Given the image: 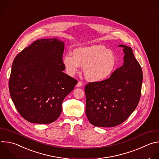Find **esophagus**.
<instances>
[{"mask_svg": "<svg viewBox=\"0 0 159 159\" xmlns=\"http://www.w3.org/2000/svg\"><path fill=\"white\" fill-rule=\"evenodd\" d=\"M81 86H82V82H79L77 84V85H76V87H80Z\"/></svg>", "mask_w": 159, "mask_h": 159, "instance_id": "esophagus-1", "label": "esophagus"}]
</instances>
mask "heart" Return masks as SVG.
<instances>
[{
    "label": "heart",
    "instance_id": "b5f03b06",
    "mask_svg": "<svg viewBox=\"0 0 159 159\" xmlns=\"http://www.w3.org/2000/svg\"><path fill=\"white\" fill-rule=\"evenodd\" d=\"M67 73L75 75L80 66L84 67L85 79L91 82H99L107 79L114 72L117 60L114 53L102 45H92L77 48L73 56L67 54L63 59Z\"/></svg>",
    "mask_w": 159,
    "mask_h": 159
}]
</instances>
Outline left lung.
I'll list each match as a JSON object with an SVG mask.
<instances>
[{
  "label": "left lung",
  "mask_w": 159,
  "mask_h": 159,
  "mask_svg": "<svg viewBox=\"0 0 159 159\" xmlns=\"http://www.w3.org/2000/svg\"><path fill=\"white\" fill-rule=\"evenodd\" d=\"M124 64L110 78L85 87V114L96 127H112L124 122L139 103L143 80L142 68L132 49L124 45Z\"/></svg>",
  "instance_id": "1"
}]
</instances>
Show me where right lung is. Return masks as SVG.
Here are the masks:
<instances>
[{"label":"right lung","mask_w":159,"mask_h":159,"mask_svg":"<svg viewBox=\"0 0 159 159\" xmlns=\"http://www.w3.org/2000/svg\"><path fill=\"white\" fill-rule=\"evenodd\" d=\"M64 45L57 38L39 39L14 60L9 84L11 97L21 116L31 123L56 120L64 99L77 84L63 72Z\"/></svg>","instance_id":"1"}]
</instances>
